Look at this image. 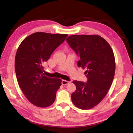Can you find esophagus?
Listing matches in <instances>:
<instances>
[{"label": "esophagus", "mask_w": 133, "mask_h": 133, "mask_svg": "<svg viewBox=\"0 0 133 133\" xmlns=\"http://www.w3.org/2000/svg\"><path fill=\"white\" fill-rule=\"evenodd\" d=\"M70 83L69 81H67L66 80H62V84H63V85H67V84H68Z\"/></svg>", "instance_id": "esophagus-1"}]
</instances>
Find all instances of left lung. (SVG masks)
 <instances>
[{"label":"left lung","mask_w":133,"mask_h":133,"mask_svg":"<svg viewBox=\"0 0 133 133\" xmlns=\"http://www.w3.org/2000/svg\"><path fill=\"white\" fill-rule=\"evenodd\" d=\"M67 43L79 56L78 67L85 69L87 83L74 81L76 90L71 94L78 108L91 109L105 97L114 77L115 60L111 46L98 35H73Z\"/></svg>","instance_id":"8db88e82"}]
</instances>
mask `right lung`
<instances>
[{
  "mask_svg": "<svg viewBox=\"0 0 133 133\" xmlns=\"http://www.w3.org/2000/svg\"><path fill=\"white\" fill-rule=\"evenodd\" d=\"M67 36L35 32L25 38L17 50L15 59L17 81L25 97L34 105L47 107L54 102L62 79L46 77L43 63Z\"/></svg>",
  "mask_w": 133,
  "mask_h": 133,
  "instance_id": "1",
  "label": "right lung"
}]
</instances>
